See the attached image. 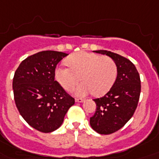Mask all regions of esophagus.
Returning <instances> with one entry per match:
<instances>
[{
	"label": "esophagus",
	"mask_w": 159,
	"mask_h": 159,
	"mask_svg": "<svg viewBox=\"0 0 159 159\" xmlns=\"http://www.w3.org/2000/svg\"><path fill=\"white\" fill-rule=\"evenodd\" d=\"M83 101H84V100H83V98H76V102H83Z\"/></svg>",
	"instance_id": "obj_1"
}]
</instances>
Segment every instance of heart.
Segmentation results:
<instances>
[{"mask_svg": "<svg viewBox=\"0 0 159 159\" xmlns=\"http://www.w3.org/2000/svg\"><path fill=\"white\" fill-rule=\"evenodd\" d=\"M69 67H57L55 77L65 90H74V94L84 96L92 92L96 95L106 94L114 85L118 74V67L110 57L95 53L79 52L67 58Z\"/></svg>", "mask_w": 159, "mask_h": 159, "instance_id": "b5f03b06", "label": "heart"}]
</instances>
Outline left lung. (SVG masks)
Wrapping results in <instances>:
<instances>
[{
  "mask_svg": "<svg viewBox=\"0 0 159 159\" xmlns=\"http://www.w3.org/2000/svg\"><path fill=\"white\" fill-rule=\"evenodd\" d=\"M95 52L110 57L118 67L117 77L110 90L94 100L96 110L89 120L91 127L98 134H111L125 126L134 115L141 91L140 77L134 64L126 57L104 50Z\"/></svg>",
  "mask_w": 159,
  "mask_h": 159,
  "instance_id": "left-lung-1",
  "label": "left lung"
}]
</instances>
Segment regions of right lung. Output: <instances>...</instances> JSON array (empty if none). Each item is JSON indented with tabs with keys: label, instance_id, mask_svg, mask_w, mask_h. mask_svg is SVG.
Wrapping results in <instances>:
<instances>
[{
	"label": "right lung",
	"instance_id": "obj_1",
	"mask_svg": "<svg viewBox=\"0 0 159 159\" xmlns=\"http://www.w3.org/2000/svg\"><path fill=\"white\" fill-rule=\"evenodd\" d=\"M68 54L43 51L23 60L13 79L14 102L25 121L41 133L62 125L75 99L55 81V69Z\"/></svg>",
	"mask_w": 159,
	"mask_h": 159
}]
</instances>
